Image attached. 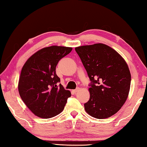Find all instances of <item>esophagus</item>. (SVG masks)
Returning <instances> with one entry per match:
<instances>
[{
    "label": "esophagus",
    "mask_w": 147,
    "mask_h": 147,
    "mask_svg": "<svg viewBox=\"0 0 147 147\" xmlns=\"http://www.w3.org/2000/svg\"><path fill=\"white\" fill-rule=\"evenodd\" d=\"M80 90V88H77V89H76V90H73V91L74 93H77V92H78V91Z\"/></svg>",
    "instance_id": "esophagus-1"
}]
</instances>
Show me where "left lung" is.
<instances>
[{
	"label": "left lung",
	"instance_id": "8db88e82",
	"mask_svg": "<svg viewBox=\"0 0 147 147\" xmlns=\"http://www.w3.org/2000/svg\"><path fill=\"white\" fill-rule=\"evenodd\" d=\"M75 50L91 81L86 112L97 119L117 113L128 97L131 76L125 59L104 43L77 47Z\"/></svg>",
	"mask_w": 147,
	"mask_h": 147
}]
</instances>
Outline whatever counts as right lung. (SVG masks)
<instances>
[{
  "instance_id": "1",
  "label": "right lung",
  "mask_w": 147,
  "mask_h": 147,
  "mask_svg": "<svg viewBox=\"0 0 147 147\" xmlns=\"http://www.w3.org/2000/svg\"><path fill=\"white\" fill-rule=\"evenodd\" d=\"M72 51L71 47L51 46L32 54L25 63L19 78L18 89L22 100L33 114L41 118H51L61 113L69 90L61 84L56 74L59 61Z\"/></svg>"
}]
</instances>
